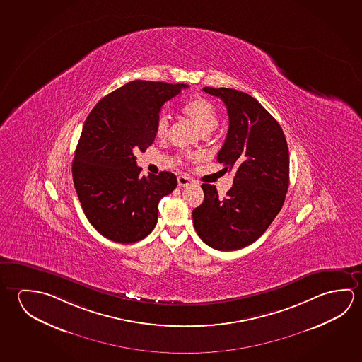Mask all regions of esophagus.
<instances>
[{
  "instance_id": "34e87169",
  "label": "esophagus",
  "mask_w": 362,
  "mask_h": 362,
  "mask_svg": "<svg viewBox=\"0 0 362 362\" xmlns=\"http://www.w3.org/2000/svg\"><path fill=\"white\" fill-rule=\"evenodd\" d=\"M193 183V180L187 177V175H180L178 177V185L179 188H184V187H188L190 184Z\"/></svg>"
}]
</instances>
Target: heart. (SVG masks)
Instances as JSON below:
<instances>
[{
    "label": "heart",
    "instance_id": "heart-1",
    "mask_svg": "<svg viewBox=\"0 0 362 362\" xmlns=\"http://www.w3.org/2000/svg\"><path fill=\"white\" fill-rule=\"evenodd\" d=\"M185 117L194 122L203 135H208L218 126L219 112L214 103L208 101L207 98L197 97L187 102L182 108ZM169 131V119L165 113H161L156 119L155 124V135L158 139H165ZM192 158V155L183 154L179 156V160Z\"/></svg>",
    "mask_w": 362,
    "mask_h": 362
}]
</instances>
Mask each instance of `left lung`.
I'll list each match as a JSON object with an SVG mask.
<instances>
[{"instance_id": "left-lung-1", "label": "left lung", "mask_w": 362, "mask_h": 362, "mask_svg": "<svg viewBox=\"0 0 362 362\" xmlns=\"http://www.w3.org/2000/svg\"><path fill=\"white\" fill-rule=\"evenodd\" d=\"M203 90L227 107L230 124L217 161L235 178L225 198L214 185L202 184L204 199L193 209V225L208 246L235 251L255 243L283 207L289 150L278 121L254 97L231 88Z\"/></svg>"}]
</instances>
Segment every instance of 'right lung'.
<instances>
[{
    "label": "right lung",
    "instance_id": "1",
    "mask_svg": "<svg viewBox=\"0 0 362 362\" xmlns=\"http://www.w3.org/2000/svg\"><path fill=\"white\" fill-rule=\"evenodd\" d=\"M188 84L132 81L103 97L84 122L71 165L84 214L102 236L132 243L158 222V204L177 187L169 172L140 175L137 151L154 143L161 107Z\"/></svg>",
    "mask_w": 362,
    "mask_h": 362
}]
</instances>
